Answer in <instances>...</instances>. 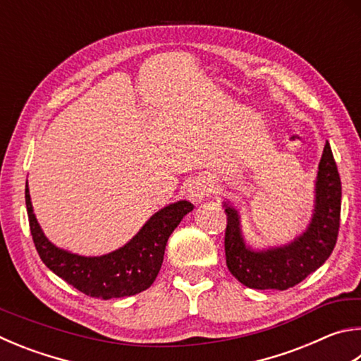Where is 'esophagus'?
<instances>
[{
  "instance_id": "esophagus-1",
  "label": "esophagus",
  "mask_w": 361,
  "mask_h": 361,
  "mask_svg": "<svg viewBox=\"0 0 361 361\" xmlns=\"http://www.w3.org/2000/svg\"><path fill=\"white\" fill-rule=\"evenodd\" d=\"M209 192H212V185H208L205 181H194L191 188H189V195H191L194 202H200Z\"/></svg>"
}]
</instances>
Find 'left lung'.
I'll use <instances>...</instances> for the list:
<instances>
[{
  "mask_svg": "<svg viewBox=\"0 0 361 361\" xmlns=\"http://www.w3.org/2000/svg\"><path fill=\"white\" fill-rule=\"evenodd\" d=\"M224 249L227 268L249 289L287 290L316 271L330 257L339 233L341 178L330 143H325L319 164L316 213L307 231L284 247L254 252L245 246L238 214L226 208Z\"/></svg>",
  "mask_w": 361,
  "mask_h": 361,
  "instance_id": "left-lung-1",
  "label": "left lung"
}]
</instances>
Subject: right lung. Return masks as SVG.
I'll return each instance as SVG.
<instances>
[{
    "label": "right lung",
    "mask_w": 361,
    "mask_h": 361,
    "mask_svg": "<svg viewBox=\"0 0 361 361\" xmlns=\"http://www.w3.org/2000/svg\"><path fill=\"white\" fill-rule=\"evenodd\" d=\"M30 231L39 257L56 276L77 290L97 298H121L140 293L153 284L161 270L167 240L192 205L180 200L149 219L142 231L118 251L101 257H82L56 247L44 237L32 213L28 181L25 189Z\"/></svg>",
    "instance_id": "right-lung-1"
}]
</instances>
